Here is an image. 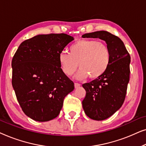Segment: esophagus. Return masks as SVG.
Listing matches in <instances>:
<instances>
[{
  "label": "esophagus",
  "instance_id": "obj_1",
  "mask_svg": "<svg viewBox=\"0 0 146 146\" xmlns=\"http://www.w3.org/2000/svg\"><path fill=\"white\" fill-rule=\"evenodd\" d=\"M80 86V84L78 83H74V87L75 88H79Z\"/></svg>",
  "mask_w": 146,
  "mask_h": 146
}]
</instances>
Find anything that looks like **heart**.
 Wrapping results in <instances>:
<instances>
[{"label": "heart", "instance_id": "b5f03b06", "mask_svg": "<svg viewBox=\"0 0 146 146\" xmlns=\"http://www.w3.org/2000/svg\"><path fill=\"white\" fill-rule=\"evenodd\" d=\"M111 54L105 42L96 40H80L70 46L69 54L62 52L58 61L62 70L71 76L79 66L76 78L84 79L89 76L91 79L100 77L110 64Z\"/></svg>", "mask_w": 146, "mask_h": 146}]
</instances>
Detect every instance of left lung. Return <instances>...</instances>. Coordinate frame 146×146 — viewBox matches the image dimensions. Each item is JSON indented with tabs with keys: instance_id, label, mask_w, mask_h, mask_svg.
I'll return each instance as SVG.
<instances>
[{
	"instance_id": "left-lung-1",
	"label": "left lung",
	"mask_w": 146,
	"mask_h": 146,
	"mask_svg": "<svg viewBox=\"0 0 146 146\" xmlns=\"http://www.w3.org/2000/svg\"><path fill=\"white\" fill-rule=\"evenodd\" d=\"M82 37L103 40L110 50V64L106 72L82 84L86 92L82 101L85 113L94 120H104L118 110L124 102L129 80L130 56L121 40L107 31L84 34Z\"/></svg>"
}]
</instances>
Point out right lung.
I'll return each instance as SVG.
<instances>
[{
	"label": "right lung",
	"mask_w": 146,
	"mask_h": 146,
	"mask_svg": "<svg viewBox=\"0 0 146 146\" xmlns=\"http://www.w3.org/2000/svg\"><path fill=\"white\" fill-rule=\"evenodd\" d=\"M74 38L66 34L39 35L23 42L12 60V84L27 116L38 121L56 117L74 82L63 72L58 56Z\"/></svg>",
	"instance_id": "add662e5"
}]
</instances>
